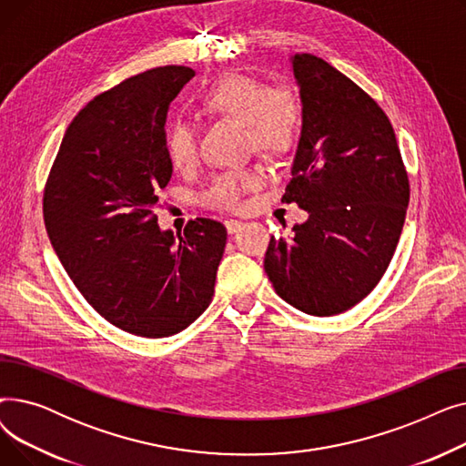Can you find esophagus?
I'll list each match as a JSON object with an SVG mask.
<instances>
[{
    "label": "esophagus",
    "mask_w": 466,
    "mask_h": 466,
    "mask_svg": "<svg viewBox=\"0 0 466 466\" xmlns=\"http://www.w3.org/2000/svg\"><path fill=\"white\" fill-rule=\"evenodd\" d=\"M225 227H227L228 234H236L238 230H241L243 223H241V220H236V218H228V220H225Z\"/></svg>",
    "instance_id": "obj_1"
}]
</instances>
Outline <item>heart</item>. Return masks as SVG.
<instances>
[{
	"label": "heart",
	"instance_id": "1",
	"mask_svg": "<svg viewBox=\"0 0 466 466\" xmlns=\"http://www.w3.org/2000/svg\"><path fill=\"white\" fill-rule=\"evenodd\" d=\"M202 109L227 118L246 130L248 143L260 155L281 157L297 145L302 132V106L287 86L270 88L251 76H227L218 79L200 100ZM166 153L176 169H188L198 158L196 132L188 122L176 120L166 134ZM266 176L260 167L225 171L202 194L208 208L234 211L246 196L262 187Z\"/></svg>",
	"mask_w": 466,
	"mask_h": 466
}]
</instances>
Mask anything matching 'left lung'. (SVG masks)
Segmentation results:
<instances>
[{
    "label": "left lung",
    "mask_w": 466,
    "mask_h": 466,
    "mask_svg": "<svg viewBox=\"0 0 466 466\" xmlns=\"http://www.w3.org/2000/svg\"><path fill=\"white\" fill-rule=\"evenodd\" d=\"M302 132L283 202L308 211L290 238L272 236L264 270L290 306L329 317L359 304L393 258L410 202L395 130L344 73L292 55Z\"/></svg>",
    "instance_id": "left-lung-1"
}]
</instances>
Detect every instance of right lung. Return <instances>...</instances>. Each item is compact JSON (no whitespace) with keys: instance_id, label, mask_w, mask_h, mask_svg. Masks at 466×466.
<instances>
[{"instance_id":"1","label":"right lung","mask_w":466,"mask_h":466,"mask_svg":"<svg viewBox=\"0 0 466 466\" xmlns=\"http://www.w3.org/2000/svg\"><path fill=\"white\" fill-rule=\"evenodd\" d=\"M194 77L143 71L96 96L67 127L43 196L48 239L85 300L120 330L166 338L211 302L227 228L196 218L174 236L155 206L171 179L166 115Z\"/></svg>"}]
</instances>
